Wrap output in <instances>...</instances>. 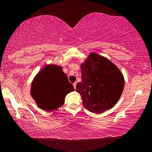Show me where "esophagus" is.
<instances>
[{"label": "esophagus", "mask_w": 152, "mask_h": 152, "mask_svg": "<svg viewBox=\"0 0 152 152\" xmlns=\"http://www.w3.org/2000/svg\"><path fill=\"white\" fill-rule=\"evenodd\" d=\"M76 84H77V82H74V83L73 84V86H74V88L76 89Z\"/></svg>", "instance_id": "obj_1"}]
</instances>
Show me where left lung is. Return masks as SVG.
<instances>
[{"instance_id": "left-lung-1", "label": "left lung", "mask_w": 152, "mask_h": 152, "mask_svg": "<svg viewBox=\"0 0 152 152\" xmlns=\"http://www.w3.org/2000/svg\"><path fill=\"white\" fill-rule=\"evenodd\" d=\"M81 72L82 81L76 91L81 95L84 107L97 114L114 107L124 88L119 68L107 58L91 53L82 64Z\"/></svg>"}]
</instances>
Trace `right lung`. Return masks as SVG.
I'll return each instance as SVG.
<instances>
[{"label": "right lung", "instance_id": "1", "mask_svg": "<svg viewBox=\"0 0 152 152\" xmlns=\"http://www.w3.org/2000/svg\"><path fill=\"white\" fill-rule=\"evenodd\" d=\"M74 91L72 84L68 81L62 68L50 65L33 80L31 94L38 107L46 111H51L62 106L66 95Z\"/></svg>", "mask_w": 152, "mask_h": 152}]
</instances>
